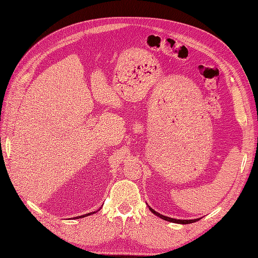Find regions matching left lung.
I'll return each instance as SVG.
<instances>
[{
  "instance_id": "8db88e82",
  "label": "left lung",
  "mask_w": 258,
  "mask_h": 258,
  "mask_svg": "<svg viewBox=\"0 0 258 258\" xmlns=\"http://www.w3.org/2000/svg\"><path fill=\"white\" fill-rule=\"evenodd\" d=\"M148 209L151 210V212H152L153 214L157 215L158 217L162 218V220H165V221H167V222H171V223H176V224H190V223H195V222H197V221L200 220V218H195V220H176V218L165 216V215H162V214H160V213H158V212H156V211H155L154 209H152L150 206H148Z\"/></svg>"
}]
</instances>
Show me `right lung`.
<instances>
[{
	"label": "right lung",
	"instance_id": "right-lung-1",
	"mask_svg": "<svg viewBox=\"0 0 258 258\" xmlns=\"http://www.w3.org/2000/svg\"><path fill=\"white\" fill-rule=\"evenodd\" d=\"M101 209V208H100ZM99 209V210H100ZM98 210V211H99ZM98 211H95V212H91V213H87V214H84V215H81V216H76V217H73L74 218V220H76V218H82V217H86V216H88V215H91V214H95L96 212H98Z\"/></svg>",
	"mask_w": 258,
	"mask_h": 258
}]
</instances>
